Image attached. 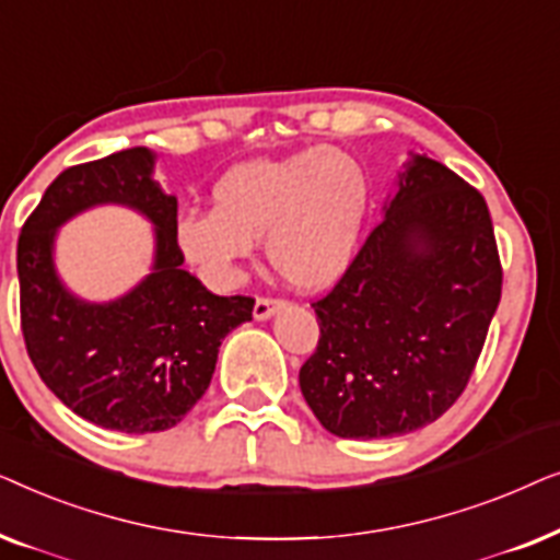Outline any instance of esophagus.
<instances>
[{
  "instance_id": "1",
  "label": "esophagus",
  "mask_w": 560,
  "mask_h": 560,
  "mask_svg": "<svg viewBox=\"0 0 560 560\" xmlns=\"http://www.w3.org/2000/svg\"><path fill=\"white\" fill-rule=\"evenodd\" d=\"M278 308H282L280 298H265L262 295V298H257V301H255V311H252V313H255L257 320H265V318H270Z\"/></svg>"
}]
</instances>
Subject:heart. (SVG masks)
Wrapping results in <instances>:
<instances>
[{"label": "heart", "mask_w": 560, "mask_h": 560, "mask_svg": "<svg viewBox=\"0 0 560 560\" xmlns=\"http://www.w3.org/2000/svg\"><path fill=\"white\" fill-rule=\"evenodd\" d=\"M213 209L175 224L183 257L211 282L236 278L255 242L282 280L316 290L347 270L370 206V180L349 152L311 148L240 163L211 188Z\"/></svg>", "instance_id": "b5f03b06"}]
</instances>
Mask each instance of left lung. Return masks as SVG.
<instances>
[{
  "label": "left lung",
  "instance_id": "obj_1",
  "mask_svg": "<svg viewBox=\"0 0 560 560\" xmlns=\"http://www.w3.org/2000/svg\"><path fill=\"white\" fill-rule=\"evenodd\" d=\"M500 295L485 196L416 155L385 219L311 303L320 336L298 380L313 416L339 439H389L433 423L469 385Z\"/></svg>",
  "mask_w": 560,
  "mask_h": 560
}]
</instances>
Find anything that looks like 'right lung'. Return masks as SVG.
Masks as SVG:
<instances>
[{
  "label": "right lung",
  "instance_id": "add662e5",
  "mask_svg": "<svg viewBox=\"0 0 560 560\" xmlns=\"http://www.w3.org/2000/svg\"><path fill=\"white\" fill-rule=\"evenodd\" d=\"M152 160L132 148L66 167L18 240L20 324L37 374L75 416L121 433L178 425L209 389L224 336L255 308V298L213 295L183 270L178 201L152 180ZM96 202L132 205L159 236L153 272L104 306L73 299L51 270L55 229Z\"/></svg>",
  "mask_w": 560,
  "mask_h": 560
}]
</instances>
